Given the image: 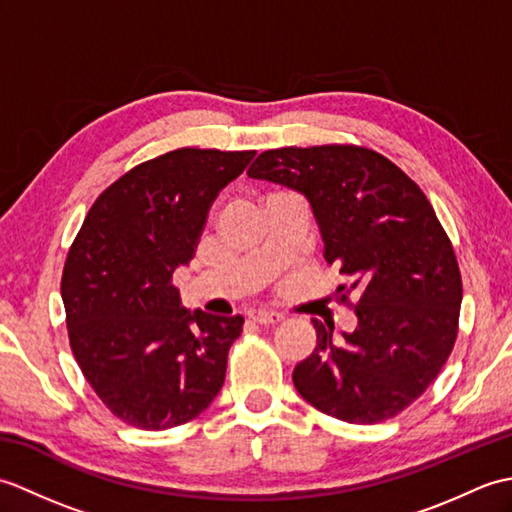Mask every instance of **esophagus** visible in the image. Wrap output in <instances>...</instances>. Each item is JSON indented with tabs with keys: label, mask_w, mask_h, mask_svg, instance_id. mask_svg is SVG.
<instances>
[{
	"label": "esophagus",
	"mask_w": 512,
	"mask_h": 512,
	"mask_svg": "<svg viewBox=\"0 0 512 512\" xmlns=\"http://www.w3.org/2000/svg\"><path fill=\"white\" fill-rule=\"evenodd\" d=\"M248 319L259 323V325H273V323L284 321V314H279L275 310H250Z\"/></svg>",
	"instance_id": "esophagus-1"
}]
</instances>
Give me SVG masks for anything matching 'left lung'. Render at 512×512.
<instances>
[{"label":"left lung","instance_id":"obj_1","mask_svg":"<svg viewBox=\"0 0 512 512\" xmlns=\"http://www.w3.org/2000/svg\"><path fill=\"white\" fill-rule=\"evenodd\" d=\"M248 178L308 198L323 257L358 301L354 332L312 319L317 347L292 372L312 407L352 424L398 416L424 394L453 350L462 277L451 239L405 171L356 145L281 147L259 154Z\"/></svg>","mask_w":512,"mask_h":512}]
</instances>
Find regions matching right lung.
Returning <instances> with one entry per match:
<instances>
[{"mask_svg": "<svg viewBox=\"0 0 512 512\" xmlns=\"http://www.w3.org/2000/svg\"><path fill=\"white\" fill-rule=\"evenodd\" d=\"M255 151L184 147L127 171L85 215L63 266L72 354L116 418L165 431L220 394L244 317L182 308L171 284L213 200Z\"/></svg>", "mask_w": 512, "mask_h": 512, "instance_id": "obj_1", "label": "right lung"}]
</instances>
